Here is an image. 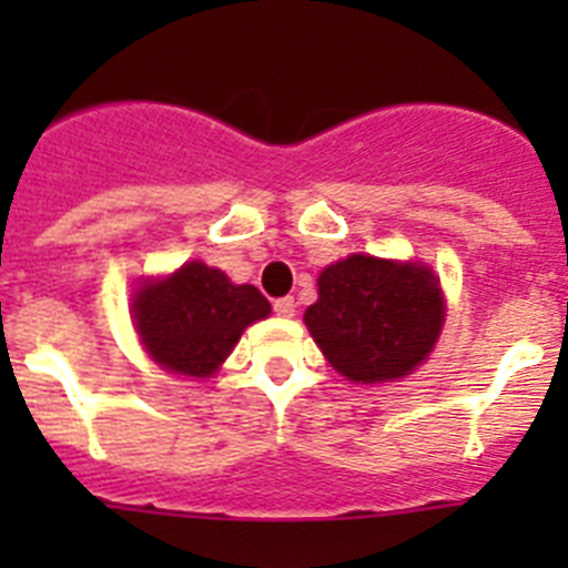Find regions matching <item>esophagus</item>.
Returning a JSON list of instances; mask_svg holds the SVG:
<instances>
[{"label": "esophagus", "mask_w": 568, "mask_h": 568, "mask_svg": "<svg viewBox=\"0 0 568 568\" xmlns=\"http://www.w3.org/2000/svg\"><path fill=\"white\" fill-rule=\"evenodd\" d=\"M273 310H275V315H278V318H293V315H295V301L293 298H278L273 304Z\"/></svg>", "instance_id": "obj_1"}]
</instances>
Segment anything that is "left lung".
<instances>
[{"mask_svg":"<svg viewBox=\"0 0 568 568\" xmlns=\"http://www.w3.org/2000/svg\"><path fill=\"white\" fill-rule=\"evenodd\" d=\"M444 313L440 281L424 261L353 253L318 275L304 324L346 381L384 384L429 358Z\"/></svg>","mask_w":568,"mask_h":568,"instance_id":"obj_1","label":"left lung"}]
</instances>
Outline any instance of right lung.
<instances>
[{"mask_svg":"<svg viewBox=\"0 0 568 568\" xmlns=\"http://www.w3.org/2000/svg\"><path fill=\"white\" fill-rule=\"evenodd\" d=\"M133 324L144 349L168 373L210 378L241 333L267 318L270 301L253 284H233L222 270L187 261L133 293Z\"/></svg>","mask_w":568,"mask_h":568,"instance_id":"obj_1","label":"right lung"}]
</instances>
